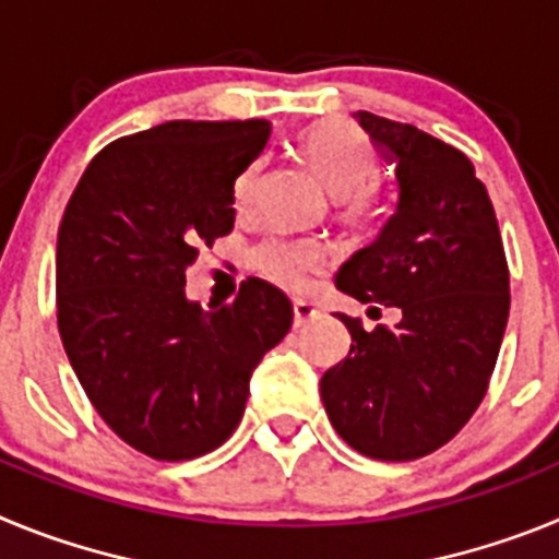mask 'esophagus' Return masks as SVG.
<instances>
[{
    "label": "esophagus",
    "mask_w": 559,
    "mask_h": 559,
    "mask_svg": "<svg viewBox=\"0 0 559 559\" xmlns=\"http://www.w3.org/2000/svg\"><path fill=\"white\" fill-rule=\"evenodd\" d=\"M319 316V310L313 308L310 302H302V299H296L294 302V328H305V324H310Z\"/></svg>",
    "instance_id": "obj_1"
}]
</instances>
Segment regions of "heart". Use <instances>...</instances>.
I'll list each match as a JSON object with an SVG mask.
<instances>
[{
    "label": "heart",
    "mask_w": 559,
    "mask_h": 559,
    "mask_svg": "<svg viewBox=\"0 0 559 559\" xmlns=\"http://www.w3.org/2000/svg\"><path fill=\"white\" fill-rule=\"evenodd\" d=\"M299 151L322 181L324 190L338 201V215L355 229H369L383 218V199L372 176L378 170L372 145L367 136L344 122H319L299 136ZM257 165L243 170L235 181L237 210H249L257 187ZM324 265L322 246L313 240H290V237H269L257 246L254 269L283 288H302L308 274Z\"/></svg>",
    "instance_id": "obj_1"
}]
</instances>
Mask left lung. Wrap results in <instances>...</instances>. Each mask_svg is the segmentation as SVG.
Wrapping results in <instances>:
<instances>
[{
	"instance_id": "8db88e82",
	"label": "left lung",
	"mask_w": 559,
	"mask_h": 559,
	"mask_svg": "<svg viewBox=\"0 0 559 559\" xmlns=\"http://www.w3.org/2000/svg\"><path fill=\"white\" fill-rule=\"evenodd\" d=\"M394 165L397 204L378 237L335 274L360 302L400 308L392 330L353 335L322 378V403L341 439L364 456L408 462L459 433L484 400L510 316V271L496 210L471 159L419 128L353 114Z\"/></svg>"
}]
</instances>
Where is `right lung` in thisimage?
Masks as SVG:
<instances>
[{
    "label": "right lung",
    "instance_id": "right-lung-1",
    "mask_svg": "<svg viewBox=\"0 0 559 559\" xmlns=\"http://www.w3.org/2000/svg\"><path fill=\"white\" fill-rule=\"evenodd\" d=\"M269 136V120H173L122 136L92 159L63 212V349L108 428L153 459L226 442L251 372L290 330V299L257 276L218 310L185 294L201 246L235 226V181Z\"/></svg>",
    "mask_w": 559,
    "mask_h": 559
}]
</instances>
